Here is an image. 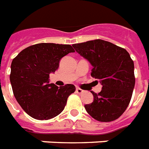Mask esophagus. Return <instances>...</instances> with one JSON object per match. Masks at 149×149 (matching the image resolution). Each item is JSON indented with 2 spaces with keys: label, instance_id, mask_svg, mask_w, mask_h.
Returning a JSON list of instances; mask_svg holds the SVG:
<instances>
[{
  "label": "esophagus",
  "instance_id": "34e87169",
  "mask_svg": "<svg viewBox=\"0 0 149 149\" xmlns=\"http://www.w3.org/2000/svg\"><path fill=\"white\" fill-rule=\"evenodd\" d=\"M83 92H84V91H83L82 89L79 88H76V93H78V94H79V95H81V94H82Z\"/></svg>",
  "mask_w": 149,
  "mask_h": 149
}]
</instances>
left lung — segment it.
<instances>
[{
  "instance_id": "left-lung-1",
  "label": "left lung",
  "mask_w": 149,
  "mask_h": 149,
  "mask_svg": "<svg viewBox=\"0 0 149 149\" xmlns=\"http://www.w3.org/2000/svg\"><path fill=\"white\" fill-rule=\"evenodd\" d=\"M93 68L91 77L98 79L102 89L94 95L91 104L84 108L91 117L101 122L118 119L130 103L135 87L134 62L125 48L108 41L96 39L73 45Z\"/></svg>"
}]
</instances>
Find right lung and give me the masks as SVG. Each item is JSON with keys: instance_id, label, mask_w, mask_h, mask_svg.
I'll list each match as a JSON object with an SVG mask.
<instances>
[{"instance_id": "add662e5", "label": "right lung", "mask_w": 149, "mask_h": 149, "mask_svg": "<svg viewBox=\"0 0 149 149\" xmlns=\"http://www.w3.org/2000/svg\"><path fill=\"white\" fill-rule=\"evenodd\" d=\"M74 50L70 45L40 43L21 51L11 63L10 81L17 102L31 117L48 120L60 114L74 84L58 88L49 83V74L58 68L64 56Z\"/></svg>"}]
</instances>
